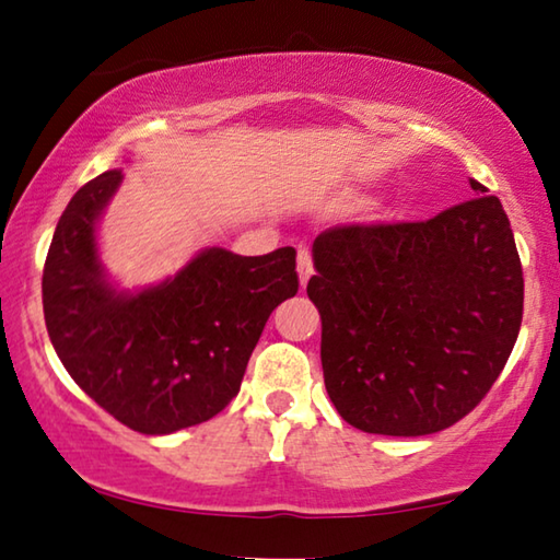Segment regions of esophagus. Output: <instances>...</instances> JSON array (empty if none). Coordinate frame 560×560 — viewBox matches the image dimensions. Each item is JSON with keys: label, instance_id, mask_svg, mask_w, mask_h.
I'll use <instances>...</instances> for the list:
<instances>
[{"label": "esophagus", "instance_id": "obj_1", "mask_svg": "<svg viewBox=\"0 0 560 560\" xmlns=\"http://www.w3.org/2000/svg\"><path fill=\"white\" fill-rule=\"evenodd\" d=\"M298 272H300V285L305 288L312 275H315V268H312V255L307 248L298 250Z\"/></svg>", "mask_w": 560, "mask_h": 560}]
</instances>
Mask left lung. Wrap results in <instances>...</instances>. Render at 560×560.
<instances>
[{
    "label": "left lung",
    "instance_id": "8db88e82",
    "mask_svg": "<svg viewBox=\"0 0 560 560\" xmlns=\"http://www.w3.org/2000/svg\"><path fill=\"white\" fill-rule=\"evenodd\" d=\"M418 223L319 233L307 295L322 317V371L339 416L364 433L416 438L463 420L516 345L524 275L502 201Z\"/></svg>",
    "mask_w": 560,
    "mask_h": 560
}]
</instances>
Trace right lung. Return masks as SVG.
Returning a JSON list of instances; mask_svg holds the SVG:
<instances>
[{
    "instance_id": "obj_1",
    "label": "right lung",
    "mask_w": 560,
    "mask_h": 560,
    "mask_svg": "<svg viewBox=\"0 0 560 560\" xmlns=\"http://www.w3.org/2000/svg\"><path fill=\"white\" fill-rule=\"evenodd\" d=\"M122 182L110 170L75 191L44 265V317L68 374L122 425L170 435L238 394L270 312L298 295L295 248L196 253L137 292L117 290L97 253V221Z\"/></svg>"
}]
</instances>
